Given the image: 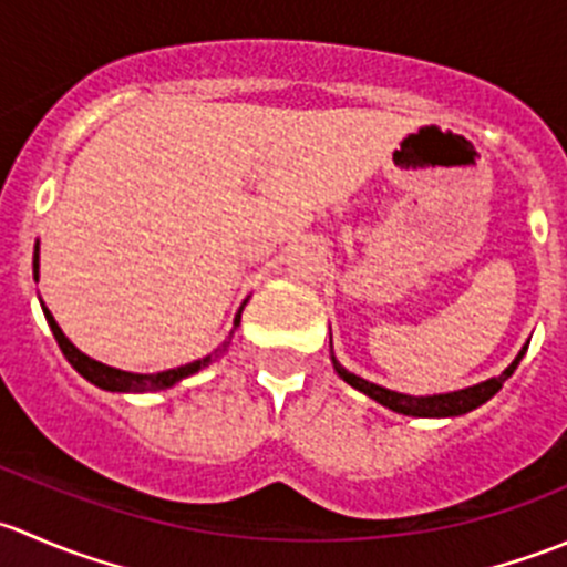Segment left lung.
<instances>
[{
	"label": "left lung",
	"mask_w": 567,
	"mask_h": 567,
	"mask_svg": "<svg viewBox=\"0 0 567 567\" xmlns=\"http://www.w3.org/2000/svg\"><path fill=\"white\" fill-rule=\"evenodd\" d=\"M524 353H527V346L518 351V357L513 359L511 368H507L502 375H496V379L480 381V384L466 386V390H458V392L425 394V398H414V394L392 392V390H386V386L370 384V381H364V379H359V375L348 373V370L342 368V364L337 362L334 357H331V362H334L337 375H340L346 384H351L353 390H359V392L368 394V398H373L375 403H381V405H386V409L398 411V414H405V416H461V414H466V411L483 405L485 400L494 398V394L502 390V384L511 379L513 370L518 368V362H522Z\"/></svg>",
	"instance_id": "1"
}]
</instances>
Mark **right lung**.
<instances>
[{
	"mask_svg": "<svg viewBox=\"0 0 567 567\" xmlns=\"http://www.w3.org/2000/svg\"><path fill=\"white\" fill-rule=\"evenodd\" d=\"M32 274H35V282H38V247H35V260H32ZM241 310H244V307H241ZM241 310H238V316H236V320H233V326L241 323ZM43 316H45V320H49L51 331H54L56 346H60V351L65 353L68 362L73 364V370H76L79 375H84L90 384L101 386V390H106V392H158V390H169V386H175L177 381L188 379V375H194L197 370L208 368V364L214 362V353H210V357L197 359V362L181 364V368L164 370V373H128V370H117V368H109V364H104V362H95V359H90L87 353L79 351V348L73 346V342L68 340L65 334H62V329L56 326L54 316L45 310V305H43ZM225 348H227V342H225Z\"/></svg>",
	"mask_w": 567,
	"mask_h": 567,
	"instance_id": "add662e5",
	"label": "right lung"
}]
</instances>
